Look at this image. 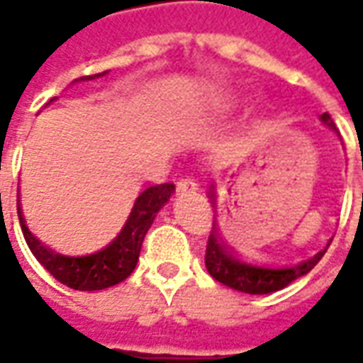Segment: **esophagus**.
I'll return each instance as SVG.
<instances>
[{
  "label": "esophagus",
  "mask_w": 363,
  "mask_h": 363,
  "mask_svg": "<svg viewBox=\"0 0 363 363\" xmlns=\"http://www.w3.org/2000/svg\"><path fill=\"white\" fill-rule=\"evenodd\" d=\"M177 190L179 194H186V192H192V190H198V184L192 179H184L177 184Z\"/></svg>",
  "instance_id": "1"
}]
</instances>
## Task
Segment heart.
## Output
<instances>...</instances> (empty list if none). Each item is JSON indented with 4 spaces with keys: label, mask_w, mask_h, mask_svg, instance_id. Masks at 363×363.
Wrapping results in <instances>:
<instances>
[{
    "label": "heart",
    "mask_w": 363,
    "mask_h": 363,
    "mask_svg": "<svg viewBox=\"0 0 363 363\" xmlns=\"http://www.w3.org/2000/svg\"><path fill=\"white\" fill-rule=\"evenodd\" d=\"M239 101H241V96L233 91H212V93H206V95L198 96L196 101H192L190 112H192V116H198V118H220L233 111Z\"/></svg>",
    "instance_id": "b5f03b06"
}]
</instances>
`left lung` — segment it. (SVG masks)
Masks as SVG:
<instances>
[{
	"label": "left lung",
	"instance_id": "8db88e82",
	"mask_svg": "<svg viewBox=\"0 0 363 363\" xmlns=\"http://www.w3.org/2000/svg\"><path fill=\"white\" fill-rule=\"evenodd\" d=\"M320 122L335 130L336 126L330 114L323 112ZM210 200L216 204V189L210 190ZM333 239H328L327 245L311 257H286V259H260V257H249L237 252L231 245L225 241L221 229L213 223L212 233L208 237L206 247V268L213 280L221 281L243 294L262 296V294H274L278 289H284L291 281L301 278L307 272H311L315 264L323 259L327 252L328 245Z\"/></svg>",
	"mask_w": 363,
	"mask_h": 363
}]
</instances>
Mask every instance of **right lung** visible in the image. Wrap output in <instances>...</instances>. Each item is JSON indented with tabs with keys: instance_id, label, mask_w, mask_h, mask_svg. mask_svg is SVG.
<instances>
[{
	"instance_id": "right-lung-1",
	"label": "right lung",
	"mask_w": 363,
	"mask_h": 363,
	"mask_svg": "<svg viewBox=\"0 0 363 363\" xmlns=\"http://www.w3.org/2000/svg\"><path fill=\"white\" fill-rule=\"evenodd\" d=\"M103 75H106V72L85 75V77L75 79L74 83L91 82ZM173 192L174 184L171 182L150 186L140 192L118 225L108 231V235L101 237L96 243H91L89 247L87 245L85 247H75V245L60 247V245L40 241L27 228L19 194H17V213H19L21 229H23L28 249L56 280L66 284L67 288L72 289L96 291V289L116 286L134 272L138 259H140V251H142L143 237L151 228L159 210L173 196Z\"/></svg>"
}]
</instances>
